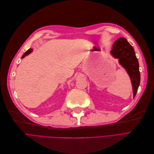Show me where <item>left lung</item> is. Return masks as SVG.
I'll return each instance as SVG.
<instances>
[{
	"label": "left lung",
	"instance_id": "obj_1",
	"mask_svg": "<svg viewBox=\"0 0 154 154\" xmlns=\"http://www.w3.org/2000/svg\"><path fill=\"white\" fill-rule=\"evenodd\" d=\"M110 53L114 58L119 59V63L129 74L132 84L134 97L140 83V72L138 60L134 48L125 38H119L113 44Z\"/></svg>",
	"mask_w": 154,
	"mask_h": 154
}]
</instances>
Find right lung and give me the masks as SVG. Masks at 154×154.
<instances>
[{
  "label": "right lung",
  "mask_w": 154,
  "mask_h": 154,
  "mask_svg": "<svg viewBox=\"0 0 154 154\" xmlns=\"http://www.w3.org/2000/svg\"><path fill=\"white\" fill-rule=\"evenodd\" d=\"M32 49H29V50H27V51H26V52L24 54H23L22 55V58H24V57H26V56H27V55H28L29 54H30L31 52H32Z\"/></svg>",
  "instance_id": "add662e5"
}]
</instances>
